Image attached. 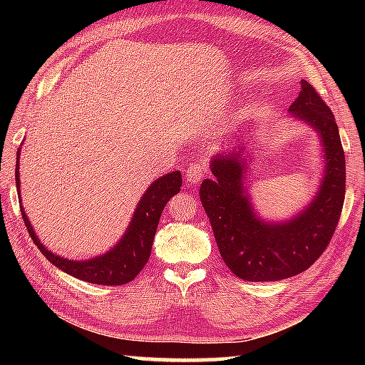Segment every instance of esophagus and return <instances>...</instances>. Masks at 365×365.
Segmentation results:
<instances>
[{
    "instance_id": "34e87169",
    "label": "esophagus",
    "mask_w": 365,
    "mask_h": 365,
    "mask_svg": "<svg viewBox=\"0 0 365 365\" xmlns=\"http://www.w3.org/2000/svg\"><path fill=\"white\" fill-rule=\"evenodd\" d=\"M206 165L205 164H191L190 168L185 170V177H187V182L191 185L200 183L206 175Z\"/></svg>"
}]
</instances>
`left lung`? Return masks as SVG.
Instances as JSON below:
<instances>
[{
	"instance_id": "left-lung-1",
	"label": "left lung",
	"mask_w": 365,
	"mask_h": 365,
	"mask_svg": "<svg viewBox=\"0 0 365 365\" xmlns=\"http://www.w3.org/2000/svg\"><path fill=\"white\" fill-rule=\"evenodd\" d=\"M288 113L314 128L324 153L322 180L306 207L283 222L256 212L246 143L214 154L209 163L214 177L205 178L200 188L220 256L242 280L277 282L304 272L325 251L341 215L346 163L333 113L306 80Z\"/></svg>"
}]
</instances>
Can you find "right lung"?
Returning <instances> with one entry per match:
<instances>
[{"label":"right lung","instance_id":"obj_1","mask_svg":"<svg viewBox=\"0 0 365 365\" xmlns=\"http://www.w3.org/2000/svg\"><path fill=\"white\" fill-rule=\"evenodd\" d=\"M19 156L21 148L17 151L16 160V185L21 197V174H19ZM182 187V175L178 170L169 172L163 177L154 180L138 201L137 209L132 215L125 233L113 248L104 255L90 257V259H67L49 251L45 245L36 237L32 224L26 215L24 207H21L22 219L32 237L36 248L41 251L49 262L56 265L66 274L76 277L78 280L95 283V285H123L132 282L145 267L151 255V246L156 228L159 224L160 214H163L165 205L172 196L177 195ZM21 202V200H19Z\"/></svg>","mask_w":365,"mask_h":365}]
</instances>
